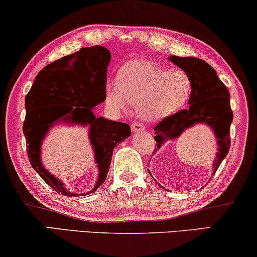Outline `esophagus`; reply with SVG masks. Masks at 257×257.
<instances>
[{"instance_id":"1","label":"esophagus","mask_w":257,"mask_h":257,"mask_svg":"<svg viewBox=\"0 0 257 257\" xmlns=\"http://www.w3.org/2000/svg\"><path fill=\"white\" fill-rule=\"evenodd\" d=\"M132 129L134 133H137V132H142V130L146 129V125L143 123H141V122H134L132 124Z\"/></svg>"}]
</instances>
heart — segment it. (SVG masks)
I'll use <instances>...</instances> for the list:
<instances>
[{
  "mask_svg": "<svg viewBox=\"0 0 257 257\" xmlns=\"http://www.w3.org/2000/svg\"><path fill=\"white\" fill-rule=\"evenodd\" d=\"M118 81L107 84V99L116 109L136 104L141 116L157 121L185 106L192 93V80L179 68L161 67L144 60H132L118 71Z\"/></svg>",
  "mask_w": 257,
  "mask_h": 257,
  "instance_id": "b5f03b06",
  "label": "heart"
}]
</instances>
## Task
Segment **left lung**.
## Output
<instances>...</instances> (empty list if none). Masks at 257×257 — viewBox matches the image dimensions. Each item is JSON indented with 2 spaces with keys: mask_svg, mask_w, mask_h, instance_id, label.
Wrapping results in <instances>:
<instances>
[{
  "mask_svg": "<svg viewBox=\"0 0 257 257\" xmlns=\"http://www.w3.org/2000/svg\"><path fill=\"white\" fill-rule=\"evenodd\" d=\"M169 59L189 73L192 80V93L187 109H182L164 117L154 128L156 134L155 141L157 142L154 153H156L168 140L177 139L184 130L201 122L213 129L218 141L216 160L213 163V173H215L228 154L230 147L233 111L230 108L228 89L218 78L214 68L199 58L171 56Z\"/></svg>",
  "mask_w": 257,
  "mask_h": 257,
  "instance_id": "obj_1",
  "label": "left lung"
}]
</instances>
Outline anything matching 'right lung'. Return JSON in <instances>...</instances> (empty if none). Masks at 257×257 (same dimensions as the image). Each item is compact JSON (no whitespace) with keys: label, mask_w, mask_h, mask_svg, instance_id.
<instances>
[{"label":"right lung","mask_w":257,"mask_h":257,"mask_svg":"<svg viewBox=\"0 0 257 257\" xmlns=\"http://www.w3.org/2000/svg\"><path fill=\"white\" fill-rule=\"evenodd\" d=\"M110 52L100 45L82 48L78 52L49 64L36 77L25 96L23 134L30 164L42 179L63 196H77L46 171L41 162V144L52 122L63 117L89 124V140L95 151L99 179L91 192L107 178L115 147L127 139L132 130L127 123L97 117L93 108L106 99L107 67Z\"/></svg>","instance_id":"right-lung-1"}]
</instances>
